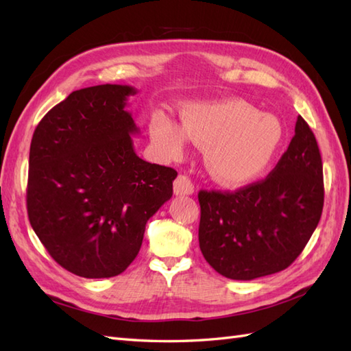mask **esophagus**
Instances as JSON below:
<instances>
[{
	"label": "esophagus",
	"instance_id": "esophagus-1",
	"mask_svg": "<svg viewBox=\"0 0 351 351\" xmlns=\"http://www.w3.org/2000/svg\"><path fill=\"white\" fill-rule=\"evenodd\" d=\"M173 193L176 195H190L194 193V185L189 176L179 175L173 182Z\"/></svg>",
	"mask_w": 351,
	"mask_h": 351
}]
</instances>
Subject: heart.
Returning <instances> with one entry per match:
<instances>
[{
  "mask_svg": "<svg viewBox=\"0 0 351 351\" xmlns=\"http://www.w3.org/2000/svg\"><path fill=\"white\" fill-rule=\"evenodd\" d=\"M151 138L167 158L181 157L189 138L205 148V167L214 181L229 189L248 185L271 166L284 141L281 121L241 99L186 104L182 125L154 113Z\"/></svg>",
  "mask_w": 351,
  "mask_h": 351,
  "instance_id": "1",
  "label": "heart"
}]
</instances>
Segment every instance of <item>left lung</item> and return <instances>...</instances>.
<instances>
[{
  "label": "left lung",
  "instance_id": "8db88e82",
  "mask_svg": "<svg viewBox=\"0 0 351 351\" xmlns=\"http://www.w3.org/2000/svg\"><path fill=\"white\" fill-rule=\"evenodd\" d=\"M323 165L315 136L298 117L295 136L266 179L230 191H199V245L226 278L250 281L289 267L320 221Z\"/></svg>",
  "mask_w": 351,
  "mask_h": 351
}]
</instances>
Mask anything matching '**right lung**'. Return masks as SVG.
<instances>
[{
  "mask_svg": "<svg viewBox=\"0 0 351 351\" xmlns=\"http://www.w3.org/2000/svg\"><path fill=\"white\" fill-rule=\"evenodd\" d=\"M128 85L73 91L38 122L29 148L27 209L49 254L84 278L124 272L148 219L172 197L176 170L138 158Z\"/></svg>",
  "mask_w": 351,
  "mask_h": 351,
  "instance_id": "right-lung-1",
  "label": "right lung"
}]
</instances>
